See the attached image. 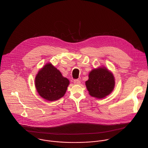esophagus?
Returning a JSON list of instances; mask_svg holds the SVG:
<instances>
[{
	"instance_id": "esophagus-1",
	"label": "esophagus",
	"mask_w": 148,
	"mask_h": 148,
	"mask_svg": "<svg viewBox=\"0 0 148 148\" xmlns=\"http://www.w3.org/2000/svg\"><path fill=\"white\" fill-rule=\"evenodd\" d=\"M73 83L75 84H80V81L78 79H76V80H74Z\"/></svg>"
}]
</instances>
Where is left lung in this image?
I'll return each mask as SVG.
<instances>
[{"label":"left lung","instance_id":"1","mask_svg":"<svg viewBox=\"0 0 148 148\" xmlns=\"http://www.w3.org/2000/svg\"><path fill=\"white\" fill-rule=\"evenodd\" d=\"M88 77L85 85L92 97L104 98L109 95L114 88V76L106 67L93 69L90 72Z\"/></svg>","mask_w":148,"mask_h":148}]
</instances>
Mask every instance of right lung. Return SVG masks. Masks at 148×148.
<instances>
[{
	"label": "right lung",
	"instance_id": "obj_1",
	"mask_svg": "<svg viewBox=\"0 0 148 148\" xmlns=\"http://www.w3.org/2000/svg\"><path fill=\"white\" fill-rule=\"evenodd\" d=\"M35 86L43 99L53 101L65 95L69 81L51 63L45 64L35 77Z\"/></svg>",
	"mask_w": 148,
	"mask_h": 148
}]
</instances>
